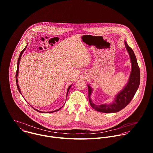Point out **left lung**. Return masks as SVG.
Listing matches in <instances>:
<instances>
[{
	"instance_id": "left-lung-1",
	"label": "left lung",
	"mask_w": 153,
	"mask_h": 153,
	"mask_svg": "<svg viewBox=\"0 0 153 153\" xmlns=\"http://www.w3.org/2000/svg\"><path fill=\"white\" fill-rule=\"evenodd\" d=\"M124 44L130 57L131 69L127 84L124 88L116 94L114 101L109 104L105 103L100 105L94 104L91 99L93 88L89 84H87L90 104L93 109L99 112L105 113H114L121 111L130 103L139 86L140 69L137 65L136 56L132 49L127 45L126 41H124Z\"/></svg>"
}]
</instances>
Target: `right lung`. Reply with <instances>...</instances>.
I'll use <instances>...</instances> for the list:
<instances>
[{
	"label": "right lung",
	"mask_w": 153,
	"mask_h": 153,
	"mask_svg": "<svg viewBox=\"0 0 153 153\" xmlns=\"http://www.w3.org/2000/svg\"><path fill=\"white\" fill-rule=\"evenodd\" d=\"M27 45H26V47L25 48V49L23 50V51H21V53H20V56H19V59H18V62H17V72H16V83H17V88H18V90H19V92L20 93V94L22 95V92H21V91H20V87H19V81H18V78H17V77H18V75H19V64H20V59H21V58H22V54H23V53H24V51L26 50V47H27ZM71 86H72V85H71L69 87H68V90H67V93H66V97H67V96H68V92H69V90H70V88H71ZM62 106V107H63ZM62 107H61L60 108H59V109H56V110H55V111H49V112H43V111H39V110H38V109H35V108H34L33 107H32L34 109H35L36 111H38V112H41V113H51V112H56V111H59Z\"/></svg>",
	"instance_id": "1"
}]
</instances>
